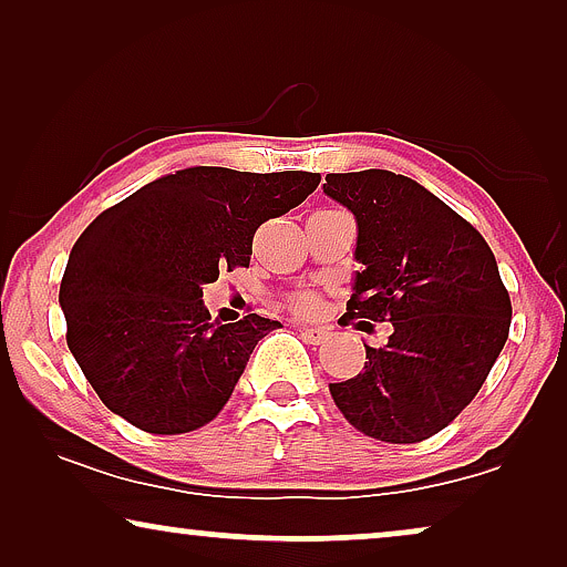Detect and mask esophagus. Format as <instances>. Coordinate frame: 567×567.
Instances as JSON below:
<instances>
[{
  "mask_svg": "<svg viewBox=\"0 0 567 567\" xmlns=\"http://www.w3.org/2000/svg\"><path fill=\"white\" fill-rule=\"evenodd\" d=\"M297 330H299V336L305 338L307 343H312V346H322L324 340L330 338L328 328H322V324H315V328H309V324H301V322H297Z\"/></svg>",
  "mask_w": 567,
  "mask_h": 567,
  "instance_id": "obj_1",
  "label": "esophagus"
}]
</instances>
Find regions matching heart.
Returning a JSON list of instances; mask_svg holds the SVG:
<instances>
[{
  "instance_id": "obj_1",
  "label": "heart",
  "mask_w": 567,
  "mask_h": 567,
  "mask_svg": "<svg viewBox=\"0 0 567 567\" xmlns=\"http://www.w3.org/2000/svg\"><path fill=\"white\" fill-rule=\"evenodd\" d=\"M297 309H299V312H312L315 299L312 297H299L297 299Z\"/></svg>"
}]
</instances>
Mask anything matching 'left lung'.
Masks as SVG:
<instances>
[{"instance_id": "1", "label": "left lung", "mask_w": 567, "mask_h": 567, "mask_svg": "<svg viewBox=\"0 0 567 567\" xmlns=\"http://www.w3.org/2000/svg\"><path fill=\"white\" fill-rule=\"evenodd\" d=\"M322 190L359 229L348 320L392 322L382 348L363 343L361 374L330 394L353 429L415 444L470 405L506 346L511 299L498 262L470 221L405 175L330 173Z\"/></svg>"}]
</instances>
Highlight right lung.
<instances>
[{
  "mask_svg": "<svg viewBox=\"0 0 567 567\" xmlns=\"http://www.w3.org/2000/svg\"><path fill=\"white\" fill-rule=\"evenodd\" d=\"M320 175L185 167L97 216L61 278L69 351L107 410L173 436L219 415L260 338L281 322L221 324L204 307L219 268L250 266L262 221L299 206Z\"/></svg>",
  "mask_w": 567,
  "mask_h": 567,
  "instance_id": "obj_1",
  "label": "right lung"
}]
</instances>
